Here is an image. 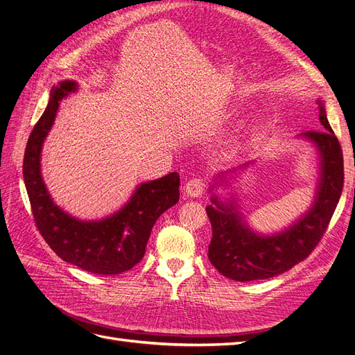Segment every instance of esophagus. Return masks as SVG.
Returning a JSON list of instances; mask_svg holds the SVG:
<instances>
[{
	"instance_id": "obj_1",
	"label": "esophagus",
	"mask_w": 355,
	"mask_h": 355,
	"mask_svg": "<svg viewBox=\"0 0 355 355\" xmlns=\"http://www.w3.org/2000/svg\"><path fill=\"white\" fill-rule=\"evenodd\" d=\"M204 188H206V182H204L201 178H192L185 185V194L188 197H200L202 194Z\"/></svg>"
}]
</instances>
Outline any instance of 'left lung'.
Here are the masks:
<instances>
[{
	"label": "left lung",
	"instance_id": "left-lung-1",
	"mask_svg": "<svg viewBox=\"0 0 355 355\" xmlns=\"http://www.w3.org/2000/svg\"><path fill=\"white\" fill-rule=\"evenodd\" d=\"M318 115L323 130L302 133L318 149L321 170L318 187L314 204L299 220L274 235L256 234L232 201L223 202L211 196L213 204L206 207L213 230L209 259L222 275L235 282L265 280L280 275L308 257L323 239L342 194L343 157L321 101H318Z\"/></svg>",
	"mask_w": 355,
	"mask_h": 355
}]
</instances>
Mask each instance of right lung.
<instances>
[{
	"instance_id": "right-lung-1",
	"label": "right lung",
	"mask_w": 355,
	"mask_h": 355,
	"mask_svg": "<svg viewBox=\"0 0 355 355\" xmlns=\"http://www.w3.org/2000/svg\"><path fill=\"white\" fill-rule=\"evenodd\" d=\"M77 90L75 81L53 87L44 114L32 130L24 158V180L42 239L60 259L99 275L121 274L141 262L154 223L179 201V173L139 185L123 209L102 220H80L51 200L41 176L42 142L55 123L59 102Z\"/></svg>"
}]
</instances>
